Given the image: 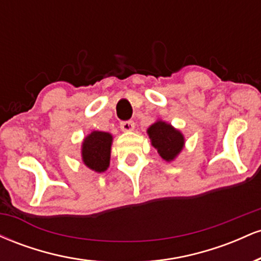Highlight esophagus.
Wrapping results in <instances>:
<instances>
[{
  "label": "esophagus",
  "instance_id": "obj_1",
  "mask_svg": "<svg viewBox=\"0 0 261 261\" xmlns=\"http://www.w3.org/2000/svg\"><path fill=\"white\" fill-rule=\"evenodd\" d=\"M120 128L124 133H128V131H133L135 128V122L131 121V120H127V121H122L120 122Z\"/></svg>",
  "mask_w": 261,
  "mask_h": 261
}]
</instances>
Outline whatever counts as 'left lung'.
Returning <instances> with one entry per match:
<instances>
[{"label":"left lung","instance_id":"left-lung-1","mask_svg":"<svg viewBox=\"0 0 261 261\" xmlns=\"http://www.w3.org/2000/svg\"><path fill=\"white\" fill-rule=\"evenodd\" d=\"M147 134L152 146L166 162L175 160L184 148V135L168 122L157 120L148 127Z\"/></svg>","mask_w":261,"mask_h":261}]
</instances>
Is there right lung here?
I'll list each match as a JSON object with an SVG mask.
<instances>
[{
    "instance_id": "1",
    "label": "right lung",
    "mask_w": 261,
    "mask_h": 261,
    "mask_svg": "<svg viewBox=\"0 0 261 261\" xmlns=\"http://www.w3.org/2000/svg\"><path fill=\"white\" fill-rule=\"evenodd\" d=\"M113 136L103 131H92L82 142V161L89 169L106 172L110 163Z\"/></svg>"
}]
</instances>
